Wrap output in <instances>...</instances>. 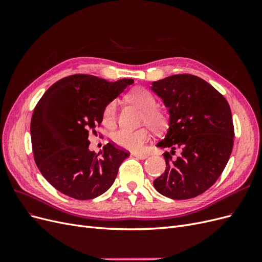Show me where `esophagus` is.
I'll return each instance as SVG.
<instances>
[{"instance_id": "1", "label": "esophagus", "mask_w": 262, "mask_h": 262, "mask_svg": "<svg viewBox=\"0 0 262 262\" xmlns=\"http://www.w3.org/2000/svg\"><path fill=\"white\" fill-rule=\"evenodd\" d=\"M134 157L139 158V160H145V158H147V155L146 154H140V153H133L132 154Z\"/></svg>"}]
</instances>
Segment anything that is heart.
I'll return each mask as SVG.
<instances>
[{"instance_id": "1", "label": "heart", "mask_w": 262, "mask_h": 262, "mask_svg": "<svg viewBox=\"0 0 262 262\" xmlns=\"http://www.w3.org/2000/svg\"><path fill=\"white\" fill-rule=\"evenodd\" d=\"M131 104L136 105L141 110H143L142 115V122L146 123L150 129L155 132H161L166 129L168 123V118L165 112L157 108V101L154 95L145 89H136L126 95ZM117 118V101L113 100L108 102L102 112V122L107 125L115 123ZM112 140L114 143L125 149L139 152L143 148L146 141L149 138V132L146 128H141L138 130L129 129H118L112 133Z\"/></svg>"}]
</instances>
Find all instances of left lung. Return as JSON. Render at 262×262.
<instances>
[{
    "label": "left lung",
    "mask_w": 262,
    "mask_h": 262,
    "mask_svg": "<svg viewBox=\"0 0 262 262\" xmlns=\"http://www.w3.org/2000/svg\"><path fill=\"white\" fill-rule=\"evenodd\" d=\"M152 91L168 108L169 126L157 143L165 152L166 169L153 185L173 200L203 193L223 172L234 144V125L227 100L212 85L191 74H177L152 83ZM182 153L173 159L174 149Z\"/></svg>",
    "instance_id": "left-lung-1"
}]
</instances>
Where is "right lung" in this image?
Instances as JSON below:
<instances>
[{"label":"right lung","mask_w":262,"mask_h":262,"mask_svg":"<svg viewBox=\"0 0 262 262\" xmlns=\"http://www.w3.org/2000/svg\"><path fill=\"white\" fill-rule=\"evenodd\" d=\"M134 81L108 82L74 74L51 85L34 109L31 145L38 169L58 191L90 200L113 186L126 150L108 143L101 156L89 149V134L102 121V112Z\"/></svg>","instance_id":"right-lung-1"}]
</instances>
